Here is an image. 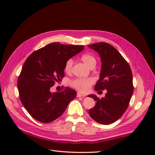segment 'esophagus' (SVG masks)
Masks as SVG:
<instances>
[{
    "mask_svg": "<svg viewBox=\"0 0 155 155\" xmlns=\"http://www.w3.org/2000/svg\"><path fill=\"white\" fill-rule=\"evenodd\" d=\"M77 96V97H85V94H81V93H80V92H78Z\"/></svg>",
    "mask_w": 155,
    "mask_h": 155,
    "instance_id": "esophagus-1",
    "label": "esophagus"
}]
</instances>
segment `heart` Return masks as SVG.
<instances>
[{
	"label": "heart",
	"mask_w": 155,
	"mask_h": 155,
	"mask_svg": "<svg viewBox=\"0 0 155 155\" xmlns=\"http://www.w3.org/2000/svg\"><path fill=\"white\" fill-rule=\"evenodd\" d=\"M81 60L85 63V64L87 65L89 68H92L96 66V59L93 55L90 54H84L81 57ZM73 65V60L72 59H68L65 62L64 70L66 72H70L72 70ZM94 83V79L92 78H76L72 80L70 82V85L75 88L76 90L81 91H86L88 90L90 86Z\"/></svg>",
	"instance_id": "heart-1"
}]
</instances>
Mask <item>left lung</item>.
<instances>
[{"instance_id": "left-lung-1", "label": "left lung", "mask_w": 155, "mask_h": 155, "mask_svg": "<svg viewBox=\"0 0 155 155\" xmlns=\"http://www.w3.org/2000/svg\"><path fill=\"white\" fill-rule=\"evenodd\" d=\"M88 47L98 52L102 63L94 90L107 91L101 99L94 94L88 95L96 102L89 110V115L100 124H111L122 116L129 104L133 93L132 72L124 57L109 44L99 42Z\"/></svg>"}]
</instances>
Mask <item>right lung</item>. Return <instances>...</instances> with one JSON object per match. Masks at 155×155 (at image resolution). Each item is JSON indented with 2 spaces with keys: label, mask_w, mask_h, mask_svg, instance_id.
<instances>
[{
  "label": "right lung",
  "mask_w": 155,
  "mask_h": 155,
  "mask_svg": "<svg viewBox=\"0 0 155 155\" xmlns=\"http://www.w3.org/2000/svg\"><path fill=\"white\" fill-rule=\"evenodd\" d=\"M83 48L84 46L53 42L33 52L26 60L18 77V89L21 102L34 119L43 123L52 122L77 96V91L69 87L52 93L50 89L64 77L65 62Z\"/></svg>",
  "instance_id": "right-lung-1"
}]
</instances>
